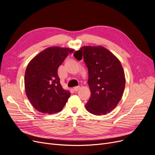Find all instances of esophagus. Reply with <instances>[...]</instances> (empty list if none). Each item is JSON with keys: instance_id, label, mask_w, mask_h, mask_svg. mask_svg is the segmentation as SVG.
Returning a JSON list of instances; mask_svg holds the SVG:
<instances>
[{"instance_id": "1", "label": "esophagus", "mask_w": 155, "mask_h": 155, "mask_svg": "<svg viewBox=\"0 0 155 155\" xmlns=\"http://www.w3.org/2000/svg\"><path fill=\"white\" fill-rule=\"evenodd\" d=\"M80 89H81V87H80V86H77V87H73V91H75V92H77V91H78Z\"/></svg>"}]
</instances>
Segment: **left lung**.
Masks as SVG:
<instances>
[{
  "label": "left lung",
  "instance_id": "8db88e82",
  "mask_svg": "<svg viewBox=\"0 0 155 155\" xmlns=\"http://www.w3.org/2000/svg\"><path fill=\"white\" fill-rule=\"evenodd\" d=\"M73 55L78 61L84 58L88 69L91 95L85 104L87 110L97 116L111 112L121 100L125 87L121 62L101 46L83 47Z\"/></svg>",
  "mask_w": 155,
  "mask_h": 155
}]
</instances>
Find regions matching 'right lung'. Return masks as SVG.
Wrapping results in <instances>:
<instances>
[{"instance_id":"add662e5","label":"right lung","mask_w":155,"mask_h":155,"mask_svg":"<svg viewBox=\"0 0 155 155\" xmlns=\"http://www.w3.org/2000/svg\"><path fill=\"white\" fill-rule=\"evenodd\" d=\"M68 48L50 47L30 61L25 73V89L28 99L35 109L44 114H55L62 110L70 93L63 89L58 68L68 54Z\"/></svg>"}]
</instances>
